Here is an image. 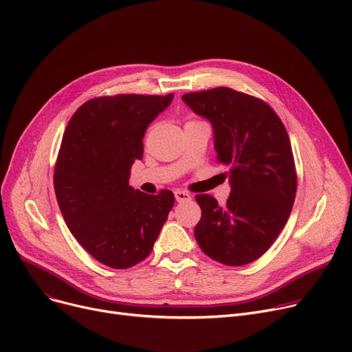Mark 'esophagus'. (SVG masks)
Masks as SVG:
<instances>
[{"mask_svg": "<svg viewBox=\"0 0 352 352\" xmlns=\"http://www.w3.org/2000/svg\"><path fill=\"white\" fill-rule=\"evenodd\" d=\"M174 194H175V199H177L178 202H186V201H190V199H191V195H190L188 192H186V191L177 190Z\"/></svg>", "mask_w": 352, "mask_h": 352, "instance_id": "esophagus-1", "label": "esophagus"}]
</instances>
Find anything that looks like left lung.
Wrapping results in <instances>:
<instances>
[{
  "label": "left lung",
  "mask_w": 352,
  "mask_h": 352,
  "mask_svg": "<svg viewBox=\"0 0 352 352\" xmlns=\"http://www.w3.org/2000/svg\"><path fill=\"white\" fill-rule=\"evenodd\" d=\"M182 101L210 120L217 161L230 166L224 207L208 194L195 197L197 243L221 264H250L272 245L294 206L297 170L287 129L265 101L232 88L188 92Z\"/></svg>",
  "instance_id": "8db88e82"
}]
</instances>
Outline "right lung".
<instances>
[{"label": "right lung", "instance_id": "right-lung-1", "mask_svg": "<svg viewBox=\"0 0 352 352\" xmlns=\"http://www.w3.org/2000/svg\"><path fill=\"white\" fill-rule=\"evenodd\" d=\"M174 94H118L84 102L71 117L54 166L61 214L81 247L101 264L125 270L150 255L175 198L128 186L142 138Z\"/></svg>", "mask_w": 352, "mask_h": 352}]
</instances>
